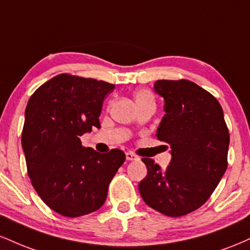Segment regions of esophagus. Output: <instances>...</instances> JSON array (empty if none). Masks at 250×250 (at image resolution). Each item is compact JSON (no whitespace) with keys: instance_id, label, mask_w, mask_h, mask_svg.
Masks as SVG:
<instances>
[{"instance_id":"34e87169","label":"esophagus","mask_w":250,"mask_h":250,"mask_svg":"<svg viewBox=\"0 0 250 250\" xmlns=\"http://www.w3.org/2000/svg\"><path fill=\"white\" fill-rule=\"evenodd\" d=\"M125 159H127L128 161H134V160H137L139 157H137L134 153H131V151H128V153H125Z\"/></svg>"}]
</instances>
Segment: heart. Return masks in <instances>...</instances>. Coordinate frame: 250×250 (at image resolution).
Here are the masks:
<instances>
[{
  "label": "heart",
  "mask_w": 250,
  "mask_h": 250,
  "mask_svg": "<svg viewBox=\"0 0 250 250\" xmlns=\"http://www.w3.org/2000/svg\"><path fill=\"white\" fill-rule=\"evenodd\" d=\"M135 101H136L137 104L139 103L146 102V101H154V97L151 95L150 91L148 90H139L135 94Z\"/></svg>",
  "instance_id": "heart-1"
}]
</instances>
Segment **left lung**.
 Here are the masks:
<instances>
[{
  "label": "left lung",
  "instance_id": "obj_1",
  "mask_svg": "<svg viewBox=\"0 0 250 250\" xmlns=\"http://www.w3.org/2000/svg\"><path fill=\"white\" fill-rule=\"evenodd\" d=\"M154 90L166 111L156 136L170 146L171 160L162 170L142 159L148 173L139 190L150 208L182 216L200 208L226 173L229 131L219 101L196 83L157 80Z\"/></svg>",
  "mask_w": 250,
  "mask_h": 250
}]
</instances>
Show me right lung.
I'll use <instances>...</instances> for the list:
<instances>
[{
    "label": "right lung",
    "instance_id": "right-lung-1",
    "mask_svg": "<svg viewBox=\"0 0 250 250\" xmlns=\"http://www.w3.org/2000/svg\"><path fill=\"white\" fill-rule=\"evenodd\" d=\"M115 84L61 74L28 101L22 148L31 185L56 213L77 217L97 210L114 175L125 162L120 149L100 154L80 137L100 128L103 100Z\"/></svg>",
    "mask_w": 250,
    "mask_h": 250
}]
</instances>
